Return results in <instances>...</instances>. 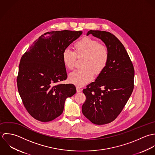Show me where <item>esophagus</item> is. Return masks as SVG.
<instances>
[{
    "instance_id": "esophagus-1",
    "label": "esophagus",
    "mask_w": 155,
    "mask_h": 155,
    "mask_svg": "<svg viewBox=\"0 0 155 155\" xmlns=\"http://www.w3.org/2000/svg\"><path fill=\"white\" fill-rule=\"evenodd\" d=\"M76 89H77V92H78V93H79V92H81V89L80 87H78V86H77L76 87Z\"/></svg>"
}]
</instances>
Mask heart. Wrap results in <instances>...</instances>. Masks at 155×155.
Instances as JSON below:
<instances>
[{"instance_id":"obj_1","label":"heart","mask_w":155,"mask_h":155,"mask_svg":"<svg viewBox=\"0 0 155 155\" xmlns=\"http://www.w3.org/2000/svg\"><path fill=\"white\" fill-rule=\"evenodd\" d=\"M74 51L66 48L62 53V61L64 66L72 69L77 58H84L81 69L70 73L69 78L71 83L81 86L93 80L94 74H100L106 68L110 58L107 47L101 45L99 41L90 37H84L74 45Z\"/></svg>"}]
</instances>
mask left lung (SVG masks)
<instances>
[{"instance_id": "obj_1", "label": "left lung", "mask_w": 155, "mask_h": 155, "mask_svg": "<svg viewBox=\"0 0 155 155\" xmlns=\"http://www.w3.org/2000/svg\"><path fill=\"white\" fill-rule=\"evenodd\" d=\"M101 39L106 45L110 58L95 81L83 89L86 97L82 113L92 123L105 124L120 114L133 92L134 68L122 42L112 33L89 31L87 35Z\"/></svg>"}]
</instances>
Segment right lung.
<instances>
[{
    "instance_id": "obj_1",
    "label": "right lung",
    "mask_w": 155,
    "mask_h": 155,
    "mask_svg": "<svg viewBox=\"0 0 155 155\" xmlns=\"http://www.w3.org/2000/svg\"><path fill=\"white\" fill-rule=\"evenodd\" d=\"M42 35L22 56L17 78L23 104L32 117L42 122L62 114L65 100L76 93L72 84H62L67 78L62 53L82 34L61 31Z\"/></svg>"
}]
</instances>
